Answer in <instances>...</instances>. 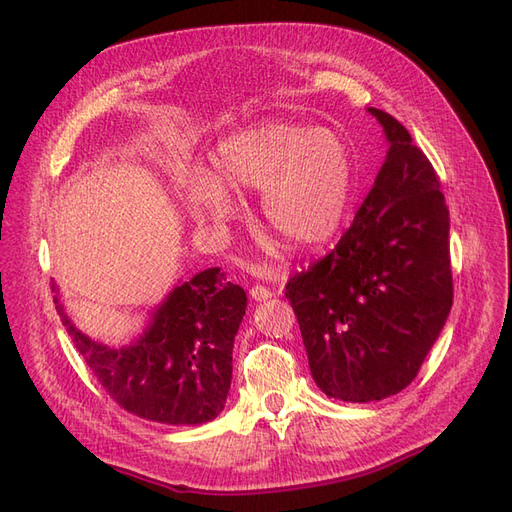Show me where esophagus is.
<instances>
[{
  "label": "esophagus",
  "mask_w": 512,
  "mask_h": 512,
  "mask_svg": "<svg viewBox=\"0 0 512 512\" xmlns=\"http://www.w3.org/2000/svg\"><path fill=\"white\" fill-rule=\"evenodd\" d=\"M250 297H252L254 301H267V299L273 297V292H271L267 286L256 284V286H252V290H250Z\"/></svg>",
  "instance_id": "esophagus-1"
}]
</instances>
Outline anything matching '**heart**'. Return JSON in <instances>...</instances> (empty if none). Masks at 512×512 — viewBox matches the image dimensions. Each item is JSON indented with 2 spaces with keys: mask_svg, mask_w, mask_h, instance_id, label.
I'll list each match as a JSON object with an SVG mask.
<instances>
[{
  "mask_svg": "<svg viewBox=\"0 0 512 512\" xmlns=\"http://www.w3.org/2000/svg\"><path fill=\"white\" fill-rule=\"evenodd\" d=\"M213 170L183 181L185 205L200 220L232 213L235 188L260 192L269 228L292 250H316L342 228L354 192V153L346 138L301 121L265 119L230 132L211 153Z\"/></svg>",
  "mask_w": 512,
  "mask_h": 512,
  "instance_id": "obj_1",
  "label": "heart"
}]
</instances>
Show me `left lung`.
Segmentation results:
<instances>
[{
  "mask_svg": "<svg viewBox=\"0 0 512 512\" xmlns=\"http://www.w3.org/2000/svg\"><path fill=\"white\" fill-rule=\"evenodd\" d=\"M369 113L389 141L374 188L331 254L286 284L314 382L352 404L404 391L453 305L440 179L395 117Z\"/></svg>",
  "mask_w": 512,
  "mask_h": 512,
  "instance_id": "8db88e82",
  "label": "left lung"
}]
</instances>
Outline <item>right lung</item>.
Instances as JSON below:
<instances>
[{
    "instance_id": "obj_1",
    "label": "right lung",
    "mask_w": 512,
    "mask_h": 512,
    "mask_svg": "<svg viewBox=\"0 0 512 512\" xmlns=\"http://www.w3.org/2000/svg\"><path fill=\"white\" fill-rule=\"evenodd\" d=\"M53 292L76 350L123 410L164 425H203L224 410L247 297L218 267L179 282L151 314L143 335L121 348L76 329L55 284Z\"/></svg>"
}]
</instances>
